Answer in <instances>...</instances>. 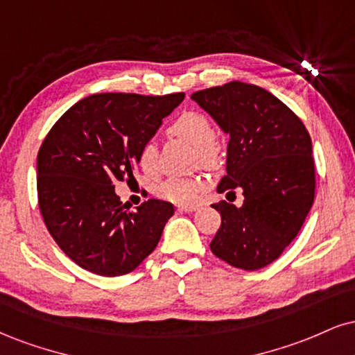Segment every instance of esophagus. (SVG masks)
Here are the masks:
<instances>
[{
	"label": "esophagus",
	"mask_w": 355,
	"mask_h": 355,
	"mask_svg": "<svg viewBox=\"0 0 355 355\" xmlns=\"http://www.w3.org/2000/svg\"><path fill=\"white\" fill-rule=\"evenodd\" d=\"M177 210L178 211H185V213L195 211V210H198V205H178Z\"/></svg>",
	"instance_id": "34e87169"
}]
</instances>
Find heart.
Masks as SVG:
<instances>
[{"label": "heart", "instance_id": "heart-1", "mask_svg": "<svg viewBox=\"0 0 355 355\" xmlns=\"http://www.w3.org/2000/svg\"><path fill=\"white\" fill-rule=\"evenodd\" d=\"M172 135L182 137L195 145V162L205 168H218L223 164V142L213 134V127L207 115L200 112H183L168 127ZM139 166L147 175H153L159 168L157 147L152 142L144 144L137 153ZM207 190L203 177H172L157 187V195L162 200L177 205H191Z\"/></svg>", "mask_w": 355, "mask_h": 355}]
</instances>
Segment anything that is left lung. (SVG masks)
I'll return each mask as SVG.
<instances>
[{
    "label": "left lung",
    "instance_id": "left-lung-1",
    "mask_svg": "<svg viewBox=\"0 0 355 355\" xmlns=\"http://www.w3.org/2000/svg\"><path fill=\"white\" fill-rule=\"evenodd\" d=\"M191 99L230 134L226 177L216 190L245 196L240 208L226 200L213 205L221 225L211 253L240 270H261L296 238L313 207L309 132L284 102L253 84L233 80Z\"/></svg>",
    "mask_w": 355,
    "mask_h": 355
}]
</instances>
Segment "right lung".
I'll return each instance as SVG.
<instances>
[{"instance_id":"right-lung-1","label":"right lung","mask_w":355,"mask_h":355,"mask_svg":"<svg viewBox=\"0 0 355 355\" xmlns=\"http://www.w3.org/2000/svg\"><path fill=\"white\" fill-rule=\"evenodd\" d=\"M185 94H94L51 127L37 153V205L46 228L76 264L101 276L134 271L175 213L150 198L130 211L115 182L134 178L137 153Z\"/></svg>"}]
</instances>
